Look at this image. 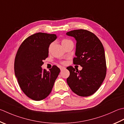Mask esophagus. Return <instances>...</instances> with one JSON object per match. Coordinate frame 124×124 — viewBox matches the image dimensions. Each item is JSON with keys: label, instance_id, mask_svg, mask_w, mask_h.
Returning a JSON list of instances; mask_svg holds the SVG:
<instances>
[{"label": "esophagus", "instance_id": "1", "mask_svg": "<svg viewBox=\"0 0 124 124\" xmlns=\"http://www.w3.org/2000/svg\"><path fill=\"white\" fill-rule=\"evenodd\" d=\"M65 68V67H60V70H61V71H62V70H63V69H64Z\"/></svg>", "mask_w": 124, "mask_h": 124}]
</instances>
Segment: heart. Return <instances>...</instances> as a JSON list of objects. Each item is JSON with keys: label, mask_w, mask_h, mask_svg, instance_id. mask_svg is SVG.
<instances>
[{"label": "heart", "mask_w": 124, "mask_h": 124, "mask_svg": "<svg viewBox=\"0 0 124 124\" xmlns=\"http://www.w3.org/2000/svg\"><path fill=\"white\" fill-rule=\"evenodd\" d=\"M69 41H70V40L66 39H62V45H63L65 44L66 43L69 42ZM50 46L49 47V49H50Z\"/></svg>", "instance_id": "b5f03b06"}]
</instances>
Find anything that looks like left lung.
Segmentation results:
<instances>
[{
	"label": "left lung",
	"instance_id": "1",
	"mask_svg": "<svg viewBox=\"0 0 124 124\" xmlns=\"http://www.w3.org/2000/svg\"><path fill=\"white\" fill-rule=\"evenodd\" d=\"M66 34L76 40L74 64L83 67L79 71L72 66L67 68L70 72L67 83L77 95L91 96L98 90L106 76V64L103 46L96 35L85 30L71 31Z\"/></svg>",
	"mask_w": 124,
	"mask_h": 124
}]
</instances>
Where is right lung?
<instances>
[{"mask_svg":"<svg viewBox=\"0 0 124 124\" xmlns=\"http://www.w3.org/2000/svg\"><path fill=\"white\" fill-rule=\"evenodd\" d=\"M56 38L54 34H34L23 41L16 53V77L23 93L33 100H42L49 95L60 72L56 65L48 71L41 68L48 56L49 45Z\"/></svg>","mask_w":124,"mask_h":124,"instance_id":"right-lung-1","label":"right lung"}]
</instances>
